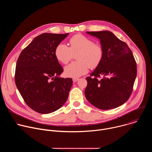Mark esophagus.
<instances>
[{
    "label": "esophagus",
    "mask_w": 152,
    "mask_h": 152,
    "mask_svg": "<svg viewBox=\"0 0 152 152\" xmlns=\"http://www.w3.org/2000/svg\"><path fill=\"white\" fill-rule=\"evenodd\" d=\"M78 80H79V79H78V78H73V81L74 82H77Z\"/></svg>",
    "instance_id": "34e87169"
}]
</instances>
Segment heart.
<instances>
[{
    "instance_id": "b5f03b06",
    "label": "heart",
    "mask_w": 152,
    "mask_h": 152,
    "mask_svg": "<svg viewBox=\"0 0 152 152\" xmlns=\"http://www.w3.org/2000/svg\"><path fill=\"white\" fill-rule=\"evenodd\" d=\"M56 59L64 64L72 60L74 55L77 60L64 68L66 76L77 78L86 74L89 67H97L103 58L102 47L94 43L93 39L82 34H77L70 39V47L64 43L59 44L55 50Z\"/></svg>"
}]
</instances>
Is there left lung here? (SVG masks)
Wrapping results in <instances>:
<instances>
[{"instance_id": "1", "label": "left lung", "mask_w": 152, "mask_h": 152, "mask_svg": "<svg viewBox=\"0 0 152 152\" xmlns=\"http://www.w3.org/2000/svg\"><path fill=\"white\" fill-rule=\"evenodd\" d=\"M86 32L100 39L104 52L100 64L86 78V99L100 110L117 107L129 99L133 90L137 70L132 52L110 31ZM101 75L103 77L99 79Z\"/></svg>"}]
</instances>
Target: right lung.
<instances>
[{
  "label": "right lung",
  "instance_id": "obj_1",
  "mask_svg": "<svg viewBox=\"0 0 152 152\" xmlns=\"http://www.w3.org/2000/svg\"><path fill=\"white\" fill-rule=\"evenodd\" d=\"M68 35L42 34L22 50L17 59V88L28 106L38 113H53L68 99L73 80L59 77L64 70L55 54L56 46Z\"/></svg>",
  "mask_w": 152,
  "mask_h": 152
}]
</instances>
